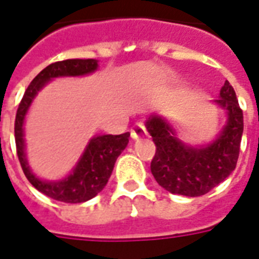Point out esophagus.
<instances>
[{
    "mask_svg": "<svg viewBox=\"0 0 259 259\" xmlns=\"http://www.w3.org/2000/svg\"><path fill=\"white\" fill-rule=\"evenodd\" d=\"M130 136H132V138L133 140H140V138H142V137L146 136V130H145L144 125L142 123H136V125L130 129Z\"/></svg>",
    "mask_w": 259,
    "mask_h": 259,
    "instance_id": "obj_1",
    "label": "esophagus"
}]
</instances>
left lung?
Here are the masks:
<instances>
[{"mask_svg": "<svg viewBox=\"0 0 259 259\" xmlns=\"http://www.w3.org/2000/svg\"><path fill=\"white\" fill-rule=\"evenodd\" d=\"M214 104L226 113V123L209 144L186 145L178 138L171 123L157 113L145 122L157 146L151 174L159 186L171 194L203 195L224 182L235 169L243 133V114L228 81Z\"/></svg>", "mask_w": 259, "mask_h": 259, "instance_id": "1", "label": "left lung"}]
</instances>
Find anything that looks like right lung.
Returning a JSON list of instances; mask_svg holds the SVG:
<instances>
[{
    "label": "right lung",
    "mask_w": 259,
    "mask_h": 259,
    "mask_svg": "<svg viewBox=\"0 0 259 259\" xmlns=\"http://www.w3.org/2000/svg\"><path fill=\"white\" fill-rule=\"evenodd\" d=\"M98 69L97 60H65L46 66L27 86L18 106L14 123L17 155L25 176L33 186L42 194L66 203L86 202L96 197L106 186L118 155L129 144L130 133L119 136L104 134L90 138L70 173L62 180L46 181L34 174L26 158L24 123L29 109L37 94L52 79L60 77H81L92 74Z\"/></svg>",
    "instance_id": "1"
}]
</instances>
